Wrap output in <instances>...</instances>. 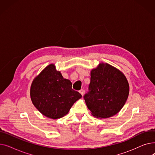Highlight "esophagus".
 I'll use <instances>...</instances> for the list:
<instances>
[{
	"label": "esophagus",
	"instance_id": "obj_1",
	"mask_svg": "<svg viewBox=\"0 0 155 155\" xmlns=\"http://www.w3.org/2000/svg\"><path fill=\"white\" fill-rule=\"evenodd\" d=\"M80 93L81 94V95H82V96L84 95V93H85V91L84 90V89H81V90L79 91Z\"/></svg>",
	"mask_w": 155,
	"mask_h": 155
}]
</instances>
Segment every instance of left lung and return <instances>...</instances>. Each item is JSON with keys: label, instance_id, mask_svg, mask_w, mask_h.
<instances>
[{"label": "left lung", "instance_id": "1", "mask_svg": "<svg viewBox=\"0 0 155 155\" xmlns=\"http://www.w3.org/2000/svg\"><path fill=\"white\" fill-rule=\"evenodd\" d=\"M129 92V84L123 73L108 63H101L91 70L88 92L84 98L94 117L105 119L121 110Z\"/></svg>", "mask_w": 155, "mask_h": 155}]
</instances>
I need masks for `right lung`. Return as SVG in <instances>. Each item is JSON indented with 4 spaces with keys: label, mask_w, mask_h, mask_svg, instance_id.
Segmentation results:
<instances>
[{
    "label": "right lung",
    "mask_w": 155,
    "mask_h": 155,
    "mask_svg": "<svg viewBox=\"0 0 155 155\" xmlns=\"http://www.w3.org/2000/svg\"><path fill=\"white\" fill-rule=\"evenodd\" d=\"M71 86V82L63 77L54 64H49L32 81L30 90L32 102L46 117L61 118L82 97Z\"/></svg>",
    "instance_id": "1"
}]
</instances>
